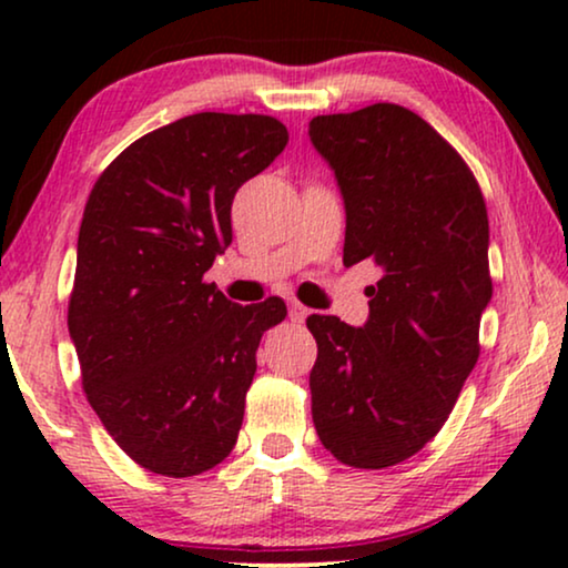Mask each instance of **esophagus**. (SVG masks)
I'll list each match as a JSON object with an SVG mask.
<instances>
[{"mask_svg":"<svg viewBox=\"0 0 568 568\" xmlns=\"http://www.w3.org/2000/svg\"><path fill=\"white\" fill-rule=\"evenodd\" d=\"M290 317L292 323H302L307 317V307L300 305V302H290Z\"/></svg>","mask_w":568,"mask_h":568,"instance_id":"esophagus-1","label":"esophagus"}]
</instances>
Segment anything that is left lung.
<instances>
[{"label":"left lung","mask_w":568,"mask_h":568,"mask_svg":"<svg viewBox=\"0 0 568 568\" xmlns=\"http://www.w3.org/2000/svg\"><path fill=\"white\" fill-rule=\"evenodd\" d=\"M310 142L344 199V263L383 271L362 328L307 317L315 432L341 463L390 468L442 429L478 362L491 302L486 204L460 154L408 108L315 115Z\"/></svg>","instance_id":"left-lung-1"}]
</instances>
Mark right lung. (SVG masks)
I'll use <instances>...</instances> for the list:
<instances>
[{"instance_id":"1","label":"right lung","mask_w":568,"mask_h":568,"mask_svg":"<svg viewBox=\"0 0 568 568\" xmlns=\"http://www.w3.org/2000/svg\"><path fill=\"white\" fill-rule=\"evenodd\" d=\"M271 115L193 113L98 178L77 237L69 336L108 434L142 468L199 476L232 453L263 331L284 300L237 305L204 274L232 243L240 185L284 152Z\"/></svg>"}]
</instances>
